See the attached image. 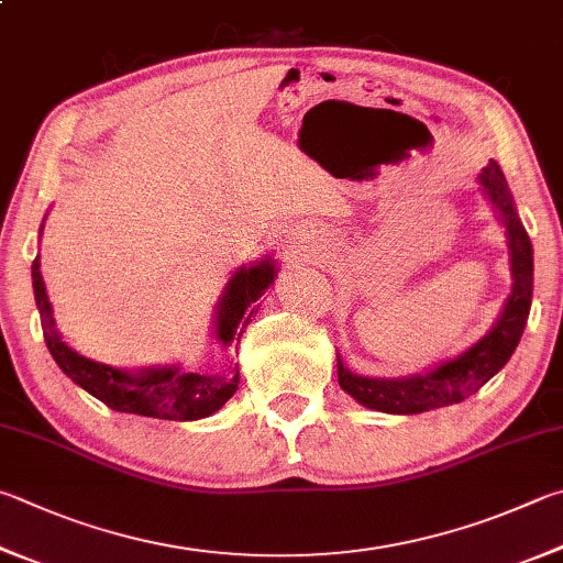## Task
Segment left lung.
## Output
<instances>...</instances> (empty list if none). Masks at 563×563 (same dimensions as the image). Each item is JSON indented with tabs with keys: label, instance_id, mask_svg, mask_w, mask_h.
<instances>
[{
	"label": "left lung",
	"instance_id": "1",
	"mask_svg": "<svg viewBox=\"0 0 563 563\" xmlns=\"http://www.w3.org/2000/svg\"><path fill=\"white\" fill-rule=\"evenodd\" d=\"M479 187L487 194L489 203L499 213L507 243H509V268H512V292L483 340L475 342L467 352L451 362L438 364L435 369L406 379H374L360 376L342 364L336 354V379L354 401L382 413H423L431 408L451 406L465 401L467 396L477 394L493 376L509 362V356L522 340L529 308H531V285H534V251L527 231L519 221L512 191L497 162L479 172Z\"/></svg>",
	"mask_w": 563,
	"mask_h": 563
}]
</instances>
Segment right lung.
<instances>
[{
  "instance_id": "right-lung-1",
  "label": "right lung",
  "mask_w": 563,
  "mask_h": 563,
  "mask_svg": "<svg viewBox=\"0 0 563 563\" xmlns=\"http://www.w3.org/2000/svg\"><path fill=\"white\" fill-rule=\"evenodd\" d=\"M44 231V223H41ZM278 268L273 258L253 263L251 268H239L223 288L217 305L213 340L227 352L229 364L217 372H184L179 366H155V369L125 372L110 364H100L78 354L64 342L56 330L54 310H51L44 278H41L38 255L32 263L34 298L41 314V330L51 356L70 382L86 388L90 396L103 401L112 411L137 413L165 421H197L207 418L229 401L239 388V364L233 356L239 352L241 334L251 317L258 312V298L271 288Z\"/></svg>"
}]
</instances>
